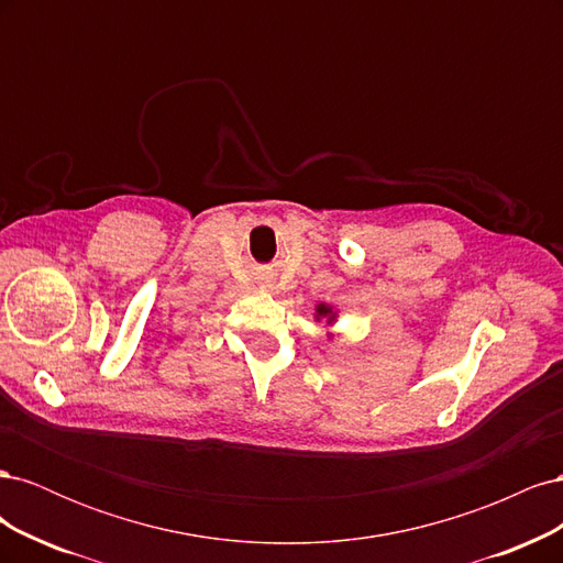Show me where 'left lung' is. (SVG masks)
Listing matches in <instances>:
<instances>
[{
    "mask_svg": "<svg viewBox=\"0 0 563 563\" xmlns=\"http://www.w3.org/2000/svg\"><path fill=\"white\" fill-rule=\"evenodd\" d=\"M314 321L323 323V327H333V323L338 321V310L333 308V305H327V302H317L314 308Z\"/></svg>",
    "mask_w": 563,
    "mask_h": 563,
    "instance_id": "left-lung-1",
    "label": "left lung"
}]
</instances>
